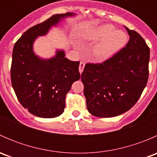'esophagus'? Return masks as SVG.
I'll list each match as a JSON object with an SVG mask.
<instances>
[{"instance_id": "obj_1", "label": "esophagus", "mask_w": 157, "mask_h": 157, "mask_svg": "<svg viewBox=\"0 0 157 157\" xmlns=\"http://www.w3.org/2000/svg\"><path fill=\"white\" fill-rule=\"evenodd\" d=\"M84 67H85L84 62L80 61V65H79V72H80V74H82V72L83 71V68H84Z\"/></svg>"}]
</instances>
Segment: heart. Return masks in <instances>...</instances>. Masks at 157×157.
I'll use <instances>...</instances> for the list:
<instances>
[{
  "instance_id": "obj_1",
  "label": "heart",
  "mask_w": 157,
  "mask_h": 157,
  "mask_svg": "<svg viewBox=\"0 0 157 157\" xmlns=\"http://www.w3.org/2000/svg\"><path fill=\"white\" fill-rule=\"evenodd\" d=\"M90 42H98L93 48V55L98 61H105L118 53L128 42V36L121 30H115L110 24L90 29L85 36Z\"/></svg>"
}]
</instances>
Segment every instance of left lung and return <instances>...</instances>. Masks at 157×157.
I'll use <instances>...</instances> for the list:
<instances>
[{
  "label": "left lung",
  "mask_w": 157,
  "mask_h": 157,
  "mask_svg": "<svg viewBox=\"0 0 157 157\" xmlns=\"http://www.w3.org/2000/svg\"><path fill=\"white\" fill-rule=\"evenodd\" d=\"M126 28L125 48L102 64H86L81 74L86 107L99 118L118 116L132 108L146 86L150 48L144 39Z\"/></svg>",
  "instance_id": "obj_1"
}]
</instances>
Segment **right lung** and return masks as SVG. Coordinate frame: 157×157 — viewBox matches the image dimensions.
<instances>
[{
  "mask_svg": "<svg viewBox=\"0 0 157 157\" xmlns=\"http://www.w3.org/2000/svg\"><path fill=\"white\" fill-rule=\"evenodd\" d=\"M74 13L55 14L43 23L25 32L14 45L12 55L11 83L21 105L39 118H55L64 112L66 94L73 83L80 78L79 61L65 58L63 49L55 56L42 58L33 50L39 36H46Z\"/></svg>",
  "mask_w": 157,
  "mask_h": 157,
  "instance_id": "obj_1",
  "label": "right lung"
}]
</instances>
